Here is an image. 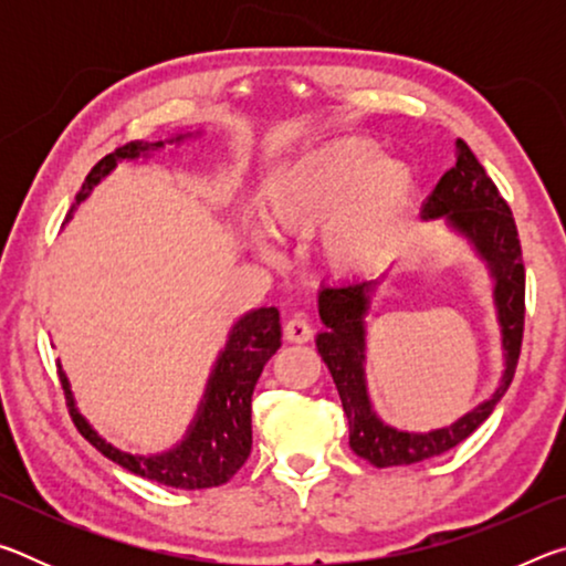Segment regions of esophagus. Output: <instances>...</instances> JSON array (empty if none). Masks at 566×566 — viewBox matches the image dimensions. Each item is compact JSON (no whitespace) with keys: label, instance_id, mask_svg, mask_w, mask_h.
<instances>
[{"label":"esophagus","instance_id":"obj_1","mask_svg":"<svg viewBox=\"0 0 566 566\" xmlns=\"http://www.w3.org/2000/svg\"><path fill=\"white\" fill-rule=\"evenodd\" d=\"M284 339L286 342H294V344H304L312 339V327L310 322L304 317H292L290 322L284 324Z\"/></svg>","mask_w":566,"mask_h":566}]
</instances>
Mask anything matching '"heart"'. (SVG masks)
Masks as SVG:
<instances>
[{"mask_svg": "<svg viewBox=\"0 0 566 566\" xmlns=\"http://www.w3.org/2000/svg\"><path fill=\"white\" fill-rule=\"evenodd\" d=\"M415 171L381 157L369 139L347 137L304 149L262 179L256 214L280 234L314 229V252L332 274L359 280L385 270L399 254ZM262 256L270 244L254 237Z\"/></svg>", "mask_w": 566, "mask_h": 566, "instance_id": "1", "label": "heart"}]
</instances>
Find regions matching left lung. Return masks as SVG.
<instances>
[{
  "label": "left lung",
  "instance_id": "1",
  "mask_svg": "<svg viewBox=\"0 0 566 566\" xmlns=\"http://www.w3.org/2000/svg\"><path fill=\"white\" fill-rule=\"evenodd\" d=\"M421 219H444L447 229L464 239L492 280V300L502 334L504 369L490 399L457 421L429 432L397 429L381 419L367 387V314L379 280L322 284L317 306L324 329L317 334V352L337 385L344 415L349 419L352 452L375 467L417 464L449 452L486 421L510 389L520 361L524 332V264L512 209L486 177L462 139H457V165L439 179L421 205Z\"/></svg>",
  "mask_w": 566,
  "mask_h": 566
}]
</instances>
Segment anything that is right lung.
I'll list each match as a JSON object with an SVG mask.
<instances>
[{"mask_svg":"<svg viewBox=\"0 0 566 566\" xmlns=\"http://www.w3.org/2000/svg\"><path fill=\"white\" fill-rule=\"evenodd\" d=\"M202 137V132H185L165 142H129L112 155L99 159L94 169L84 179V185L76 195L66 222H70L74 209L92 195V189L104 177H109L122 161L149 159L155 151L167 145H181V142ZM282 347V327L276 306H256L242 314L229 329L224 349L212 367V375L207 379L202 401H199L195 419L189 421L185 437L175 447L157 454H132L107 442L87 417L76 407L70 377L64 375L62 361L60 379L70 405V415L74 419L80 434L102 452L114 464L127 469V472L151 479L165 486L177 490H209V486L227 484L252 452V395L254 385L260 379L264 364L274 357V352Z\"/></svg>","mask_w":566,"mask_h":566,"instance_id":"1","label":"right lung"}]
</instances>
